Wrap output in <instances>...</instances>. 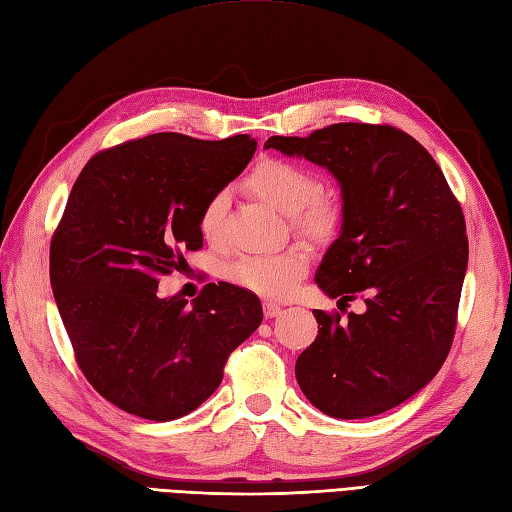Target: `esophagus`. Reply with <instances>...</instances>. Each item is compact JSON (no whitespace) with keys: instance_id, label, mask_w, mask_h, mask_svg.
<instances>
[{"instance_id":"34e87169","label":"esophagus","mask_w":512,"mask_h":512,"mask_svg":"<svg viewBox=\"0 0 512 512\" xmlns=\"http://www.w3.org/2000/svg\"><path fill=\"white\" fill-rule=\"evenodd\" d=\"M263 313H265V319H273V317H278L282 313V308L278 304H273V302H265Z\"/></svg>"}]
</instances>
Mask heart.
Instances as JSON below:
<instances>
[{
  "instance_id": "1",
  "label": "heart",
  "mask_w": 512,
  "mask_h": 512,
  "mask_svg": "<svg viewBox=\"0 0 512 512\" xmlns=\"http://www.w3.org/2000/svg\"><path fill=\"white\" fill-rule=\"evenodd\" d=\"M249 189L263 197L282 215L293 217L295 228L310 239H326L339 221L334 199L319 195V180L308 169L289 160H260L247 178ZM228 208V191L210 195L199 215V230L206 239H217ZM310 258L302 249H284L280 254L241 256L226 267V276L241 289L269 299H284L293 293L308 269Z\"/></svg>"
}]
</instances>
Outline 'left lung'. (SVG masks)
I'll return each instance as SVG.
<instances>
[{"mask_svg":"<svg viewBox=\"0 0 512 512\" xmlns=\"http://www.w3.org/2000/svg\"><path fill=\"white\" fill-rule=\"evenodd\" d=\"M265 149L306 158L341 186V232L315 282L347 321L313 310L317 339L295 378L334 419L386 413L419 393L452 347L467 273L465 217L443 171L413 136L391 126L334 123L310 136H271Z\"/></svg>","mask_w":512,"mask_h":512,"instance_id":"obj_1","label":"left lung"}]
</instances>
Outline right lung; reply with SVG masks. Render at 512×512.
<instances>
[{"instance_id":"1","label":"right lung","mask_w":512,"mask_h":512,"mask_svg":"<svg viewBox=\"0 0 512 512\" xmlns=\"http://www.w3.org/2000/svg\"><path fill=\"white\" fill-rule=\"evenodd\" d=\"M249 134L199 141L149 134L93 156L73 184L49 249V280L93 389L130 415L171 421L215 393L228 356L263 321L239 286L160 297L158 278L204 243V204L241 176Z\"/></svg>"}]
</instances>
